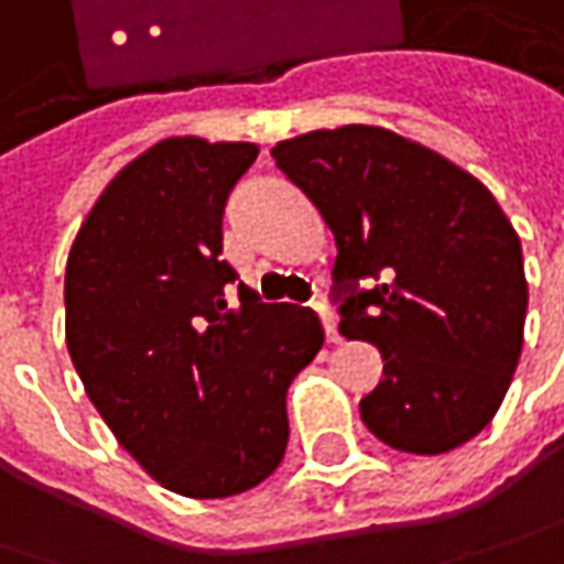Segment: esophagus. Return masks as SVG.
Wrapping results in <instances>:
<instances>
[{"label":"esophagus","mask_w":564,"mask_h":564,"mask_svg":"<svg viewBox=\"0 0 564 564\" xmlns=\"http://www.w3.org/2000/svg\"><path fill=\"white\" fill-rule=\"evenodd\" d=\"M315 313L322 315V322H325V335H328V341H332V345H338V341H341V332H338V315L332 313L325 303H318V306H315Z\"/></svg>","instance_id":"34e87169"}]
</instances>
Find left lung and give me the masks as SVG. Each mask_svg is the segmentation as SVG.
Instances as JSON below:
<instances>
[{"label":"left lung","mask_w":564,"mask_h":564,"mask_svg":"<svg viewBox=\"0 0 564 564\" xmlns=\"http://www.w3.org/2000/svg\"><path fill=\"white\" fill-rule=\"evenodd\" d=\"M271 155L332 226L338 286L375 281L350 288L338 325L386 360L364 424L417 456L473 441L505 402L527 318L520 239L491 191L367 123L300 133Z\"/></svg>","instance_id":"left-lung-1"}]
</instances>
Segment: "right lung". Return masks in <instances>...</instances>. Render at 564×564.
<instances>
[{"label": "right lung", "instance_id": "obj_1", "mask_svg": "<svg viewBox=\"0 0 564 564\" xmlns=\"http://www.w3.org/2000/svg\"><path fill=\"white\" fill-rule=\"evenodd\" d=\"M254 143L169 137L127 162L66 261V348L91 405L162 488L232 498L283 459L286 389L325 341L313 310L261 303L223 251Z\"/></svg>", "mask_w": 564, "mask_h": 564}]
</instances>
